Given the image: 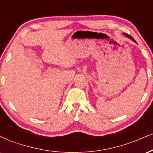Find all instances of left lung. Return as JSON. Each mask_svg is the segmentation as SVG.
I'll list each match as a JSON object with an SVG mask.
<instances>
[{
  "mask_svg": "<svg viewBox=\"0 0 153 153\" xmlns=\"http://www.w3.org/2000/svg\"><path fill=\"white\" fill-rule=\"evenodd\" d=\"M125 34L126 35V36H128V37H129V38H130V39H132L133 40V41H134V39H133L132 37H131V36H130V35H129V34ZM135 42V41H134Z\"/></svg>",
  "mask_w": 153,
  "mask_h": 153,
  "instance_id": "1",
  "label": "left lung"
}]
</instances>
